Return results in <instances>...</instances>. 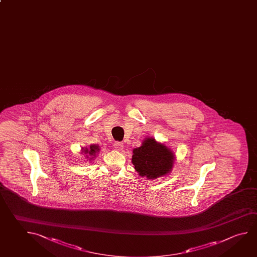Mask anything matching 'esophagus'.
Returning a JSON list of instances; mask_svg holds the SVG:
<instances>
[{
	"mask_svg": "<svg viewBox=\"0 0 257 257\" xmlns=\"http://www.w3.org/2000/svg\"><path fill=\"white\" fill-rule=\"evenodd\" d=\"M113 146H114V148L118 150V151H121L122 150V147H123V144L121 142H114V144H113Z\"/></svg>",
	"mask_w": 257,
	"mask_h": 257,
	"instance_id": "esophagus-1",
	"label": "esophagus"
}]
</instances>
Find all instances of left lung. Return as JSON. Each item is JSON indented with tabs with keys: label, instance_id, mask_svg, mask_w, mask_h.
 I'll list each match as a JSON object with an SVG mask.
<instances>
[{
	"label": "left lung",
	"instance_id": "8db88e82",
	"mask_svg": "<svg viewBox=\"0 0 257 257\" xmlns=\"http://www.w3.org/2000/svg\"><path fill=\"white\" fill-rule=\"evenodd\" d=\"M133 153L132 162L135 170L140 176H146L150 180L166 175L174 162L173 153L153 138L144 140L142 146L135 149Z\"/></svg>",
	"mask_w": 257,
	"mask_h": 257
}]
</instances>
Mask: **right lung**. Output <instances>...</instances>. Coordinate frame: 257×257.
<instances>
[{
    "instance_id": "obj_1",
    "label": "right lung",
    "mask_w": 257,
    "mask_h": 257,
    "mask_svg": "<svg viewBox=\"0 0 257 257\" xmlns=\"http://www.w3.org/2000/svg\"><path fill=\"white\" fill-rule=\"evenodd\" d=\"M98 151H99V146L95 145V144H92L90 146V148L83 149L82 152H84V153H89L90 156H95V153H97ZM86 157L88 158V156H86Z\"/></svg>"
}]
</instances>
